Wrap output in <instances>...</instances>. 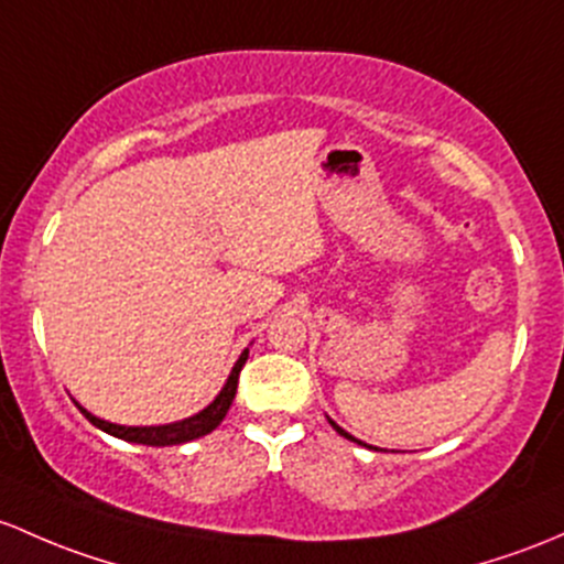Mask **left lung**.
Listing matches in <instances>:
<instances>
[{"mask_svg": "<svg viewBox=\"0 0 564 564\" xmlns=\"http://www.w3.org/2000/svg\"><path fill=\"white\" fill-rule=\"evenodd\" d=\"M329 424H332V426H335V430H337V432H340V435H343V437H348V441H354V443H361V441H357V437H351V435H348V432H346V430H340V426H337L335 422H329Z\"/></svg>", "mask_w": 564, "mask_h": 564, "instance_id": "1", "label": "left lung"}]
</instances>
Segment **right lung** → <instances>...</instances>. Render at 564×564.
I'll return each instance as SVG.
<instances>
[{
	"instance_id": "add662e5",
	"label": "right lung",
	"mask_w": 564,
	"mask_h": 564,
	"mask_svg": "<svg viewBox=\"0 0 564 564\" xmlns=\"http://www.w3.org/2000/svg\"><path fill=\"white\" fill-rule=\"evenodd\" d=\"M246 359H248V348L240 354V359L235 361L232 372H229L227 383H224V389L218 391L216 400H213L205 411L194 413V416L183 419V422L159 424V426H123V424L105 422V419H97L94 413H88L86 408H80L78 402H75V405L80 408V413L88 419V422L99 426L102 432H108L112 437H121V441H129V443H142V446H177V443H188L194 441V437L207 435V432H213L224 422V416H227L229 405H232L235 400L237 378H240V370L242 365H246Z\"/></svg>"
}]
</instances>
